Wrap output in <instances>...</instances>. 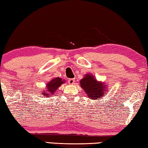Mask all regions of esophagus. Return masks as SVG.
Listing matches in <instances>:
<instances>
[{
    "mask_svg": "<svg viewBox=\"0 0 148 148\" xmlns=\"http://www.w3.org/2000/svg\"><path fill=\"white\" fill-rule=\"evenodd\" d=\"M68 83H69V84H70V85L74 84L75 79H69V80H68Z\"/></svg>",
    "mask_w": 148,
    "mask_h": 148,
    "instance_id": "1",
    "label": "esophagus"
}]
</instances>
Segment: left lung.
I'll return each mask as SVG.
<instances>
[{"instance_id": "obj_1", "label": "left lung", "mask_w": 148, "mask_h": 148, "mask_svg": "<svg viewBox=\"0 0 148 148\" xmlns=\"http://www.w3.org/2000/svg\"><path fill=\"white\" fill-rule=\"evenodd\" d=\"M81 87L86 92L88 97L92 99H97L101 98L103 95L104 90L107 91L104 83L98 82L91 75L87 74L85 77L80 81Z\"/></svg>"}]
</instances>
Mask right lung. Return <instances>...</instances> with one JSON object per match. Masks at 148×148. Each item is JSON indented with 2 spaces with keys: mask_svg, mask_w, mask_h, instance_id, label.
Wrapping results in <instances>:
<instances>
[{
  "mask_svg": "<svg viewBox=\"0 0 148 148\" xmlns=\"http://www.w3.org/2000/svg\"><path fill=\"white\" fill-rule=\"evenodd\" d=\"M63 83H65V81H62V79L61 78H55L51 80L50 82L49 83H47V91L46 92H43L42 94L43 95H45V96L47 97V96H48V95H52V94H54L53 93H55V91H57V89H58V87L59 86H61V84H63ZM46 91V90H45ZM47 92V94L45 93ZM50 96V95H49Z\"/></svg>",
  "mask_w": 148,
  "mask_h": 148,
  "instance_id": "obj_1",
  "label": "right lung"
}]
</instances>
